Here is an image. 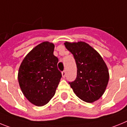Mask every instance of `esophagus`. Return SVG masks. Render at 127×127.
Returning a JSON list of instances; mask_svg holds the SVG:
<instances>
[{"label":"esophagus","instance_id":"1","mask_svg":"<svg viewBox=\"0 0 127 127\" xmlns=\"http://www.w3.org/2000/svg\"><path fill=\"white\" fill-rule=\"evenodd\" d=\"M62 76L63 78L66 77V71H62Z\"/></svg>","mask_w":127,"mask_h":127}]
</instances>
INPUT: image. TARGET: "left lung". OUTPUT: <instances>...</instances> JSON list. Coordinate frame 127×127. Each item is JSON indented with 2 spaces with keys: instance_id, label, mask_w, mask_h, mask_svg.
Listing matches in <instances>:
<instances>
[{
  "instance_id": "1",
  "label": "left lung",
  "mask_w": 127,
  "mask_h": 127,
  "mask_svg": "<svg viewBox=\"0 0 127 127\" xmlns=\"http://www.w3.org/2000/svg\"><path fill=\"white\" fill-rule=\"evenodd\" d=\"M65 47L73 55L77 68L75 80L69 82L75 94L88 103L98 100L106 90L109 73L98 52L84 41H65Z\"/></svg>"
}]
</instances>
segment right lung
<instances>
[{"label": "right lung", "mask_w": 127, "mask_h": 127, "mask_svg": "<svg viewBox=\"0 0 127 127\" xmlns=\"http://www.w3.org/2000/svg\"><path fill=\"white\" fill-rule=\"evenodd\" d=\"M55 45L44 41L32 48L20 66L18 80L25 98L36 106L48 103L56 93L62 77L57 69Z\"/></svg>", "instance_id": "right-lung-1"}]
</instances>
